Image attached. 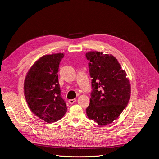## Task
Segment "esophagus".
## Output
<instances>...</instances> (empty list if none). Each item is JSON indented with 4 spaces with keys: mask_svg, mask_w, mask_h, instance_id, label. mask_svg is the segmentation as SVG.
Returning a JSON list of instances; mask_svg holds the SVG:
<instances>
[{
    "mask_svg": "<svg viewBox=\"0 0 159 159\" xmlns=\"http://www.w3.org/2000/svg\"><path fill=\"white\" fill-rule=\"evenodd\" d=\"M69 103L70 104H72L73 103H74L75 101H76V99L74 98V99H69Z\"/></svg>",
    "mask_w": 159,
    "mask_h": 159,
    "instance_id": "34e87169",
    "label": "esophagus"
}]
</instances>
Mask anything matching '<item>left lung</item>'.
Returning <instances> with one entry per match:
<instances>
[{"instance_id":"1","label":"left lung","mask_w":159,"mask_h":159,"mask_svg":"<svg viewBox=\"0 0 159 159\" xmlns=\"http://www.w3.org/2000/svg\"><path fill=\"white\" fill-rule=\"evenodd\" d=\"M85 55L93 79L87 115L98 125H106L117 119L127 107L131 95L130 82L125 70L113 55L96 51Z\"/></svg>"}]
</instances>
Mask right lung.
<instances>
[{
  "label": "right lung",
  "instance_id": "obj_1",
  "mask_svg": "<svg viewBox=\"0 0 159 159\" xmlns=\"http://www.w3.org/2000/svg\"><path fill=\"white\" fill-rule=\"evenodd\" d=\"M64 53H53L39 58L26 74L24 94L32 113L47 123L60 120L67 112L61 96L58 72Z\"/></svg>",
  "mask_w": 159,
  "mask_h": 159
}]
</instances>
